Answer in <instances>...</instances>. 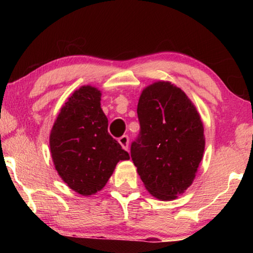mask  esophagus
Segmentation results:
<instances>
[{"instance_id": "1", "label": "esophagus", "mask_w": 253, "mask_h": 253, "mask_svg": "<svg viewBox=\"0 0 253 253\" xmlns=\"http://www.w3.org/2000/svg\"><path fill=\"white\" fill-rule=\"evenodd\" d=\"M119 143L121 144V146H122L124 150L127 151V148H129V137L127 136H122L119 138Z\"/></svg>"}]
</instances>
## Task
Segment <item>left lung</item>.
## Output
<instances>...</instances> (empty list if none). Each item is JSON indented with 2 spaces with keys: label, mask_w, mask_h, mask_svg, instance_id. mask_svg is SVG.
I'll list each match as a JSON object with an SVG mask.
<instances>
[{
  "label": "left lung",
  "mask_w": 253,
  "mask_h": 253,
  "mask_svg": "<svg viewBox=\"0 0 253 253\" xmlns=\"http://www.w3.org/2000/svg\"><path fill=\"white\" fill-rule=\"evenodd\" d=\"M137 114L131 159L138 174L152 196L177 198L192 184L205 150L199 113L181 88L157 82L141 92Z\"/></svg>",
  "instance_id": "obj_1"
}]
</instances>
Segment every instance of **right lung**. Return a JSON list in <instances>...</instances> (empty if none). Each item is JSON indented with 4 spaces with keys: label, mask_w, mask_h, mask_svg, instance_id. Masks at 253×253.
Wrapping results in <instances>:
<instances>
[{
    "label": "right lung",
    "mask_w": 253,
    "mask_h": 253,
    "mask_svg": "<svg viewBox=\"0 0 253 253\" xmlns=\"http://www.w3.org/2000/svg\"><path fill=\"white\" fill-rule=\"evenodd\" d=\"M100 100L101 92L93 86L75 91L61 108L49 137L55 169L69 188L82 196L100 191L117 162L130 159L108 133Z\"/></svg>",
    "instance_id": "1"
}]
</instances>
